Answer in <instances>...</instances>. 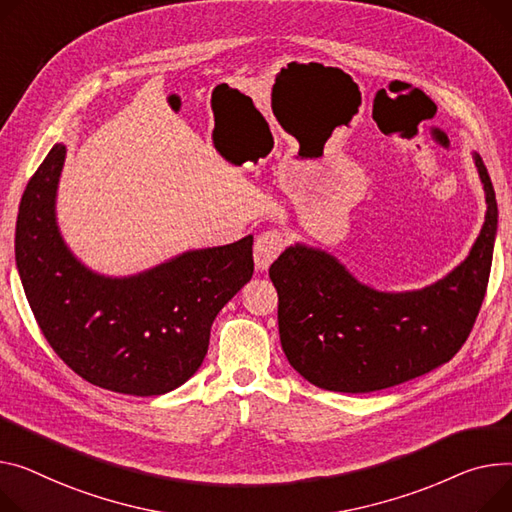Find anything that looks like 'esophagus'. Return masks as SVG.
<instances>
[{"mask_svg":"<svg viewBox=\"0 0 512 512\" xmlns=\"http://www.w3.org/2000/svg\"><path fill=\"white\" fill-rule=\"evenodd\" d=\"M284 247H286V238L282 232L267 230V232L259 234L255 241V249H253L257 269H267L278 259V255L284 251Z\"/></svg>","mask_w":512,"mask_h":512,"instance_id":"esophagus-1","label":"esophagus"}]
</instances>
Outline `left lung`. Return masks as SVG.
<instances>
[{"mask_svg":"<svg viewBox=\"0 0 512 512\" xmlns=\"http://www.w3.org/2000/svg\"><path fill=\"white\" fill-rule=\"evenodd\" d=\"M486 222L469 257L447 278L416 292H379L354 280L325 251L296 245L269 267L288 362L327 391H381L449 362L465 344L486 296L496 195L480 154Z\"/></svg>","mask_w":512,"mask_h":512,"instance_id":"8db88e82","label":"left lung"}]
</instances>
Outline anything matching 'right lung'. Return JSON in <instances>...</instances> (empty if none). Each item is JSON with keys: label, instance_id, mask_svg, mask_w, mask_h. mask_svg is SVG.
I'll return each instance as SVG.
<instances>
[{"label": "right lung", "instance_id": "obj_1", "mask_svg": "<svg viewBox=\"0 0 512 512\" xmlns=\"http://www.w3.org/2000/svg\"><path fill=\"white\" fill-rule=\"evenodd\" d=\"M65 146L28 181L16 222V265L49 346L88 383L162 395L201 366L222 306L253 276V236L183 253L140 276L105 278L61 241L55 193Z\"/></svg>", "mask_w": 512, "mask_h": 512}]
</instances>
